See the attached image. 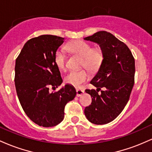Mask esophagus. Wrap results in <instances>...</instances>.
<instances>
[{
  "mask_svg": "<svg viewBox=\"0 0 152 152\" xmlns=\"http://www.w3.org/2000/svg\"><path fill=\"white\" fill-rule=\"evenodd\" d=\"M84 93V91L82 90V89H76V96H77L78 97L81 96Z\"/></svg>",
  "mask_w": 152,
  "mask_h": 152,
  "instance_id": "1",
  "label": "esophagus"
}]
</instances>
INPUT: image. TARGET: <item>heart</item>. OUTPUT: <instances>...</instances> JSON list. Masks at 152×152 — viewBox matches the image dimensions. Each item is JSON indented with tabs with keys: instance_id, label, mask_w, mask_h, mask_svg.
I'll return each instance as SVG.
<instances>
[{
	"instance_id": "1",
	"label": "heart",
	"mask_w": 152,
	"mask_h": 152,
	"mask_svg": "<svg viewBox=\"0 0 152 152\" xmlns=\"http://www.w3.org/2000/svg\"><path fill=\"white\" fill-rule=\"evenodd\" d=\"M67 50L82 57L81 66L86 68L92 72L98 71L104 61V54L99 48H93L89 43L83 41H75L66 45ZM54 62L60 69H66V56L61 49L56 50L54 55ZM89 78V74L86 69L79 71H72L66 76V83L76 88H79L82 84Z\"/></svg>"
}]
</instances>
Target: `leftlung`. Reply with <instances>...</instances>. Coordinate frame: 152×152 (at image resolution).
<instances>
[{"label":"left lung","instance_id":"8db88e82","mask_svg":"<svg viewBox=\"0 0 152 152\" xmlns=\"http://www.w3.org/2000/svg\"><path fill=\"white\" fill-rule=\"evenodd\" d=\"M84 39L99 44L104 54L102 66L90 82L97 89H86L92 102L84 114L94 124H106L117 117L129 102L134 84L135 60L128 46L109 32L99 31Z\"/></svg>","mask_w":152,"mask_h":152}]
</instances>
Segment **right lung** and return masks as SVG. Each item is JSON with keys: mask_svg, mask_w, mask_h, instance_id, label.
Listing matches in <instances>:
<instances>
[{"mask_svg": "<svg viewBox=\"0 0 152 152\" xmlns=\"http://www.w3.org/2000/svg\"><path fill=\"white\" fill-rule=\"evenodd\" d=\"M64 38L52 35L33 38L25 43L15 60V86L24 112L38 126H56L64 118V108L76 95L66 84L50 92L63 82L54 55Z\"/></svg>", "mask_w": 152, "mask_h": 152, "instance_id": "add662e5", "label": "right lung"}]
</instances>
